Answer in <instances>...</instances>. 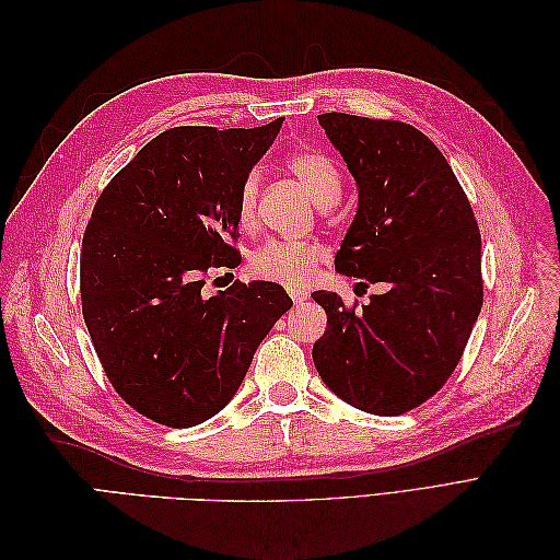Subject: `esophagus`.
Segmentation results:
<instances>
[{"mask_svg":"<svg viewBox=\"0 0 560 560\" xmlns=\"http://www.w3.org/2000/svg\"><path fill=\"white\" fill-rule=\"evenodd\" d=\"M287 292H290V296H292L294 303H301V301L308 299V292L301 290V287H290V290H287Z\"/></svg>","mask_w":560,"mask_h":560,"instance_id":"34e87169","label":"esophagus"}]
</instances>
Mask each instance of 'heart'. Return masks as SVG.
Here are the masks:
<instances>
[{
    "instance_id": "1",
    "label": "heart",
    "mask_w": 560,
    "mask_h": 560,
    "mask_svg": "<svg viewBox=\"0 0 560 560\" xmlns=\"http://www.w3.org/2000/svg\"><path fill=\"white\" fill-rule=\"evenodd\" d=\"M287 171L301 179L306 186L311 198L319 208H329L341 198L343 189V175L338 171L334 159L322 154L317 149H299L294 154L284 159ZM259 186L261 175L257 171H249L238 189V202H235V212H238L241 226H252L257 219V200H259ZM322 249L313 243L301 241H268L264 247L252 254V270L254 276L264 280H273L282 284H303L313 273V268L319 259Z\"/></svg>"
}]
</instances>
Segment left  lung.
Listing matches in <instances>:
<instances>
[{"label":"left lung","mask_w":560,"mask_h":560,"mask_svg":"<svg viewBox=\"0 0 560 560\" xmlns=\"http://www.w3.org/2000/svg\"><path fill=\"white\" fill-rule=\"evenodd\" d=\"M358 182V214L336 270L385 284L362 311L313 292L327 331L313 346L319 378L350 406L399 416L428 401L463 358L483 303L481 233L434 142L401 121L317 116Z\"/></svg>","instance_id":"left-lung-1"}]
</instances>
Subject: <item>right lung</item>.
Wrapping results in <instances>:
<instances>
[{"label":"right lung","mask_w":560,"mask_h":560,"mask_svg":"<svg viewBox=\"0 0 560 560\" xmlns=\"http://www.w3.org/2000/svg\"><path fill=\"white\" fill-rule=\"evenodd\" d=\"M284 118L259 128H171L100 194L81 243V311L109 383L135 411L194 428L238 393L254 352L292 308L278 282L206 296L235 268L238 189Z\"/></svg>","instance_id":"1"}]
</instances>
